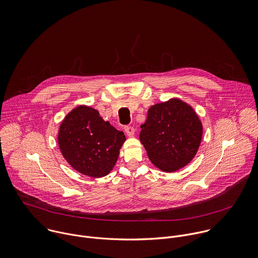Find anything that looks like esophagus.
I'll return each instance as SVG.
<instances>
[{
  "mask_svg": "<svg viewBox=\"0 0 258 258\" xmlns=\"http://www.w3.org/2000/svg\"><path fill=\"white\" fill-rule=\"evenodd\" d=\"M124 131H125V133H126L128 136H133V135H134V132H135V129H134L132 126H125V127H124Z\"/></svg>",
  "mask_w": 258,
  "mask_h": 258,
  "instance_id": "1",
  "label": "esophagus"
}]
</instances>
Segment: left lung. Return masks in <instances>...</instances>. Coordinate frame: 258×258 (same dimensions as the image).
Wrapping results in <instances>:
<instances>
[{
    "instance_id": "left-lung-1",
    "label": "left lung",
    "mask_w": 258,
    "mask_h": 258,
    "mask_svg": "<svg viewBox=\"0 0 258 258\" xmlns=\"http://www.w3.org/2000/svg\"><path fill=\"white\" fill-rule=\"evenodd\" d=\"M139 139L151 163L165 172L186 166L196 154L202 125L193 109L179 99L152 106Z\"/></svg>"
}]
</instances>
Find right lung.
<instances>
[{"instance_id": "1", "label": "right lung", "mask_w": 258, "mask_h": 258, "mask_svg": "<svg viewBox=\"0 0 258 258\" xmlns=\"http://www.w3.org/2000/svg\"><path fill=\"white\" fill-rule=\"evenodd\" d=\"M125 139L124 133L102 120L96 110L84 106L66 116L58 136L67 162L76 171L92 178L111 172Z\"/></svg>"}]
</instances>
